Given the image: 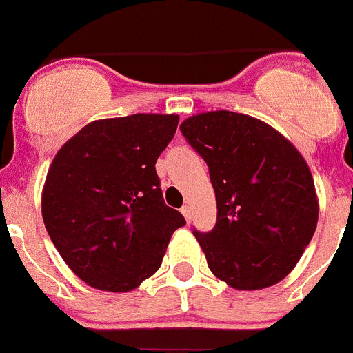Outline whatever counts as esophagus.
<instances>
[{
    "mask_svg": "<svg viewBox=\"0 0 353 353\" xmlns=\"http://www.w3.org/2000/svg\"><path fill=\"white\" fill-rule=\"evenodd\" d=\"M182 214H183V217H185L187 221H191L192 210H191V207H189V205H183V207H182Z\"/></svg>",
    "mask_w": 353,
    "mask_h": 353,
    "instance_id": "obj_1",
    "label": "esophagus"
}]
</instances>
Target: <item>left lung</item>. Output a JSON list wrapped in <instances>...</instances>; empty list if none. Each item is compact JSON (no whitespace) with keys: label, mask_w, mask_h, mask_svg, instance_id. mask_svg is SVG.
<instances>
[{"label":"left lung","mask_w":353,"mask_h":353,"mask_svg":"<svg viewBox=\"0 0 353 353\" xmlns=\"http://www.w3.org/2000/svg\"><path fill=\"white\" fill-rule=\"evenodd\" d=\"M180 130L207 162L215 191V226L192 232L208 269L236 290L285 279L316 230V192L304 157L270 125L232 111L196 114Z\"/></svg>","instance_id":"left-lung-1"}]
</instances>
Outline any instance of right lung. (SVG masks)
I'll use <instances>...</instances> for the list:
<instances>
[{"label": "right lung", "instance_id": "1", "mask_svg": "<svg viewBox=\"0 0 353 353\" xmlns=\"http://www.w3.org/2000/svg\"><path fill=\"white\" fill-rule=\"evenodd\" d=\"M179 127L176 114L92 121L49 168L42 217L72 272L105 292H130L159 270L174 230L155 162Z\"/></svg>", "mask_w": 353, "mask_h": 353}]
</instances>
